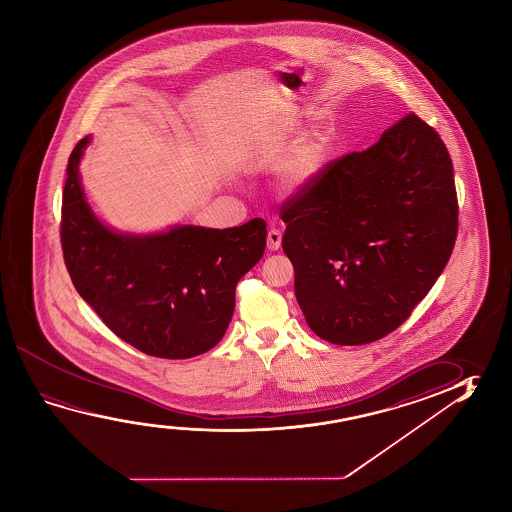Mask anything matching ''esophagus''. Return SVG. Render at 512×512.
<instances>
[{
	"instance_id": "34e87169",
	"label": "esophagus",
	"mask_w": 512,
	"mask_h": 512,
	"mask_svg": "<svg viewBox=\"0 0 512 512\" xmlns=\"http://www.w3.org/2000/svg\"><path fill=\"white\" fill-rule=\"evenodd\" d=\"M280 244H282V232L278 228H271L268 232V250L277 252Z\"/></svg>"
}]
</instances>
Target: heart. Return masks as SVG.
<instances>
[{
  "label": "heart",
  "instance_id": "heart-1",
  "mask_svg": "<svg viewBox=\"0 0 512 512\" xmlns=\"http://www.w3.org/2000/svg\"><path fill=\"white\" fill-rule=\"evenodd\" d=\"M296 139L289 143L293 146ZM330 159V143L327 137L316 135L305 139L294 151L284 171V187L287 191H302L318 180Z\"/></svg>",
  "mask_w": 512,
  "mask_h": 512
}]
</instances>
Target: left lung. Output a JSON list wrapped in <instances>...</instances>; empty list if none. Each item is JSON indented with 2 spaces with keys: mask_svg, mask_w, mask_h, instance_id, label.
Segmentation results:
<instances>
[{
  "mask_svg": "<svg viewBox=\"0 0 512 512\" xmlns=\"http://www.w3.org/2000/svg\"><path fill=\"white\" fill-rule=\"evenodd\" d=\"M280 210L298 305L316 336L341 346L378 341L411 316L459 227L450 153L416 114L332 160Z\"/></svg>",
  "mask_w": 512,
  "mask_h": 512,
  "instance_id": "8db88e82",
  "label": "left lung"
}]
</instances>
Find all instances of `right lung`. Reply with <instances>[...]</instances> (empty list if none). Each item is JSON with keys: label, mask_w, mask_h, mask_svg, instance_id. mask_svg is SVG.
<instances>
[{"label": "right lung", "mask_w": 512, "mask_h": 512, "mask_svg": "<svg viewBox=\"0 0 512 512\" xmlns=\"http://www.w3.org/2000/svg\"><path fill=\"white\" fill-rule=\"evenodd\" d=\"M91 137L71 151L60 239L78 294L103 323L137 350L191 359L225 336L235 285L266 248V221L241 227L180 225L159 234H119L94 216L80 182Z\"/></svg>", "instance_id": "obj_1"}]
</instances>
